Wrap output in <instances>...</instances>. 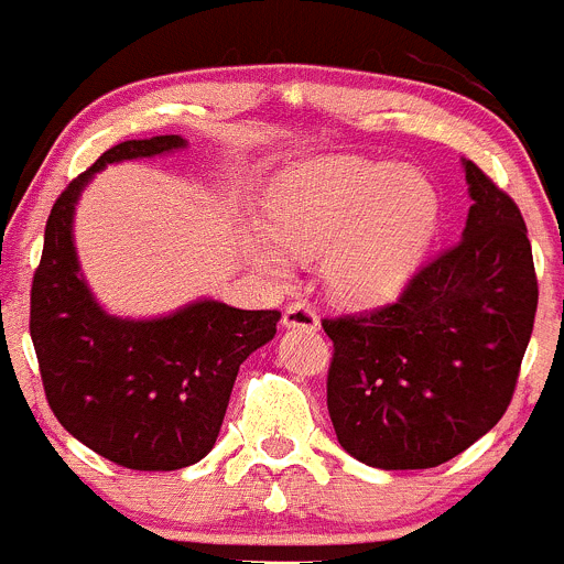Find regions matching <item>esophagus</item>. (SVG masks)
<instances>
[{
    "instance_id": "34e87169",
    "label": "esophagus",
    "mask_w": 564,
    "mask_h": 564,
    "mask_svg": "<svg viewBox=\"0 0 564 564\" xmlns=\"http://www.w3.org/2000/svg\"><path fill=\"white\" fill-rule=\"evenodd\" d=\"M282 326H288V329L315 332L318 329V315H315V310L310 307V304L293 302V304H288L285 313H282Z\"/></svg>"
}]
</instances>
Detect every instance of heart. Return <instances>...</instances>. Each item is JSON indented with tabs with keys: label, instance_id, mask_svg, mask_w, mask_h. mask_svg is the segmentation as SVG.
I'll return each instance as SVG.
<instances>
[{
	"label": "heart",
	"instance_id": "1",
	"mask_svg": "<svg viewBox=\"0 0 564 564\" xmlns=\"http://www.w3.org/2000/svg\"><path fill=\"white\" fill-rule=\"evenodd\" d=\"M437 221V196L421 174L379 160H321L296 171L273 198L268 224L299 257L326 254V285L340 302L371 307L404 288ZM268 273L291 262L254 243Z\"/></svg>",
	"mask_w": 564,
	"mask_h": 564
}]
</instances>
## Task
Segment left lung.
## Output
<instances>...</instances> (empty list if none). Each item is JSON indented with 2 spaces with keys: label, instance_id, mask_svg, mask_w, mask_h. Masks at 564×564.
I'll return each mask as SVG.
<instances>
[{
  "label": "left lung",
  "instance_id": "1",
  "mask_svg": "<svg viewBox=\"0 0 564 564\" xmlns=\"http://www.w3.org/2000/svg\"><path fill=\"white\" fill-rule=\"evenodd\" d=\"M463 238L395 302L324 318L326 406L340 446L384 470L437 468L490 432L512 401L538 313V273L512 198L465 160Z\"/></svg>",
  "mask_w": 564,
  "mask_h": 564
}]
</instances>
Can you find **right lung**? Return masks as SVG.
Instances as JSON below:
<instances>
[{
	"mask_svg": "<svg viewBox=\"0 0 564 564\" xmlns=\"http://www.w3.org/2000/svg\"><path fill=\"white\" fill-rule=\"evenodd\" d=\"M185 149L180 135L107 149L57 196L30 291V335L46 401L68 434L121 468L180 470L216 446L238 368L276 335L279 310L193 302L174 315H107L79 276L72 221L96 171Z\"/></svg>",
	"mask_w": 564,
	"mask_h": 564,
	"instance_id": "add662e5",
	"label": "right lung"
}]
</instances>
